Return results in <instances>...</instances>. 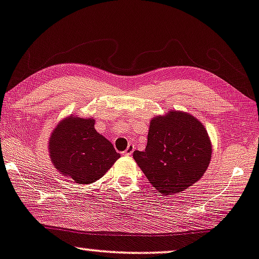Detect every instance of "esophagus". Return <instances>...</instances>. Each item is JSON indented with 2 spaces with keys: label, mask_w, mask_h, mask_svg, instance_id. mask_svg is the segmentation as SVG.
I'll use <instances>...</instances> for the list:
<instances>
[{
  "label": "esophagus",
  "mask_w": 259,
  "mask_h": 259,
  "mask_svg": "<svg viewBox=\"0 0 259 259\" xmlns=\"http://www.w3.org/2000/svg\"><path fill=\"white\" fill-rule=\"evenodd\" d=\"M133 153H134V146L130 144V146H127L126 150L123 151V155H124V156H130V155H132Z\"/></svg>",
  "instance_id": "esophagus-1"
}]
</instances>
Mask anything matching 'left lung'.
I'll use <instances>...</instances> for the list:
<instances>
[{"label": "left lung", "instance_id": "8db88e82", "mask_svg": "<svg viewBox=\"0 0 259 259\" xmlns=\"http://www.w3.org/2000/svg\"><path fill=\"white\" fill-rule=\"evenodd\" d=\"M212 144L204 124L193 115L170 110L150 119L144 151L134 160L161 194L185 191L207 170Z\"/></svg>", "mask_w": 259, "mask_h": 259}]
</instances>
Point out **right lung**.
I'll return each mask as SVG.
<instances>
[{"instance_id":"1","label":"right lung","mask_w":259,"mask_h":259,"mask_svg":"<svg viewBox=\"0 0 259 259\" xmlns=\"http://www.w3.org/2000/svg\"><path fill=\"white\" fill-rule=\"evenodd\" d=\"M95 117L71 113L52 130L48 153L55 169L79 185H89L105 175L120 155L95 129Z\"/></svg>"}]
</instances>
